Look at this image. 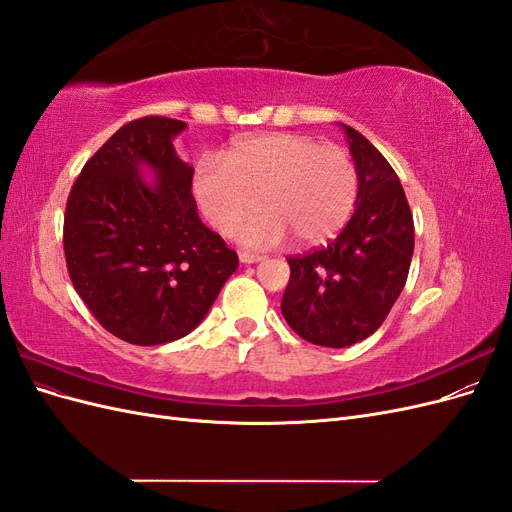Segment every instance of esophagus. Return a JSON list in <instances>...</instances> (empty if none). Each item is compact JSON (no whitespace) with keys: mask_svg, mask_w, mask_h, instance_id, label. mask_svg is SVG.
<instances>
[{"mask_svg":"<svg viewBox=\"0 0 512 512\" xmlns=\"http://www.w3.org/2000/svg\"><path fill=\"white\" fill-rule=\"evenodd\" d=\"M239 260L243 262V265H252V262L262 260V256H260V254H252V252H241V254H239Z\"/></svg>","mask_w":512,"mask_h":512,"instance_id":"obj_1","label":"esophagus"}]
</instances>
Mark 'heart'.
<instances>
[{
  "label": "heart",
  "instance_id": "1",
  "mask_svg": "<svg viewBox=\"0 0 512 512\" xmlns=\"http://www.w3.org/2000/svg\"><path fill=\"white\" fill-rule=\"evenodd\" d=\"M200 209L220 235H232L260 205L239 237L271 247L294 235L301 245L335 237L359 196V173L344 147L305 134L271 132L241 138L224 162L203 160L194 173Z\"/></svg>",
  "mask_w": 512,
  "mask_h": 512
}]
</instances>
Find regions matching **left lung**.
<instances>
[{"label":"left lung","instance_id":"1","mask_svg":"<svg viewBox=\"0 0 512 512\" xmlns=\"http://www.w3.org/2000/svg\"><path fill=\"white\" fill-rule=\"evenodd\" d=\"M359 173L350 222L318 250L288 256L282 314L305 342L346 348L376 333L404 290L414 252V220L393 166L342 123Z\"/></svg>","mask_w":512,"mask_h":512}]
</instances>
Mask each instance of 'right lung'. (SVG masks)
<instances>
[{
  "mask_svg": "<svg viewBox=\"0 0 512 512\" xmlns=\"http://www.w3.org/2000/svg\"><path fill=\"white\" fill-rule=\"evenodd\" d=\"M185 121L149 115L121 126L76 177L64 215L74 290L102 327L136 346L194 331L239 256L198 218L194 168L173 147ZM147 165L159 179L140 177Z\"/></svg>",
  "mask_w": 512,
  "mask_h": 512,
  "instance_id": "add662e5",
  "label": "right lung"
}]
</instances>
